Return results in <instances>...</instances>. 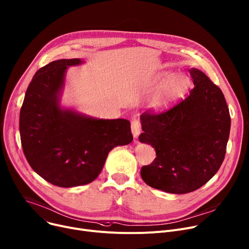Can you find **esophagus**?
<instances>
[{
  "instance_id": "esophagus-1",
  "label": "esophagus",
  "mask_w": 249,
  "mask_h": 249,
  "mask_svg": "<svg viewBox=\"0 0 249 249\" xmlns=\"http://www.w3.org/2000/svg\"><path fill=\"white\" fill-rule=\"evenodd\" d=\"M131 132L134 138H137L140 134V124L137 119H132L131 121Z\"/></svg>"
}]
</instances>
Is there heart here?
<instances>
[{"label": "heart", "mask_w": 249, "mask_h": 249, "mask_svg": "<svg viewBox=\"0 0 249 249\" xmlns=\"http://www.w3.org/2000/svg\"><path fill=\"white\" fill-rule=\"evenodd\" d=\"M187 80L184 76L176 75L167 80L153 95L150 105L155 109H162L176 101L187 89Z\"/></svg>", "instance_id": "heart-1"}]
</instances>
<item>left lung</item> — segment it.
Masks as SVG:
<instances>
[{
	"mask_svg": "<svg viewBox=\"0 0 249 249\" xmlns=\"http://www.w3.org/2000/svg\"><path fill=\"white\" fill-rule=\"evenodd\" d=\"M194 87L170 108L141 115V142L151 144L156 158L141 168L149 186L184 194L215 175L226 153L230 115L220 88L201 71L189 70Z\"/></svg>",
	"mask_w": 249,
	"mask_h": 249,
	"instance_id": "8db88e82",
	"label": "left lung"
}]
</instances>
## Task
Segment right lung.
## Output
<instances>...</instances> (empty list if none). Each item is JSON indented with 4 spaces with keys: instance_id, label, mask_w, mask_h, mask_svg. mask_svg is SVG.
Wrapping results in <instances>:
<instances>
[{
    "instance_id": "right-lung-1",
    "label": "right lung",
    "mask_w": 249,
    "mask_h": 249,
    "mask_svg": "<svg viewBox=\"0 0 249 249\" xmlns=\"http://www.w3.org/2000/svg\"><path fill=\"white\" fill-rule=\"evenodd\" d=\"M80 59H62L40 68L26 91L20 136L30 166L59 187L88 184L101 172L111 149L133 140L125 119H93L62 110L58 94L66 69Z\"/></svg>"
}]
</instances>
